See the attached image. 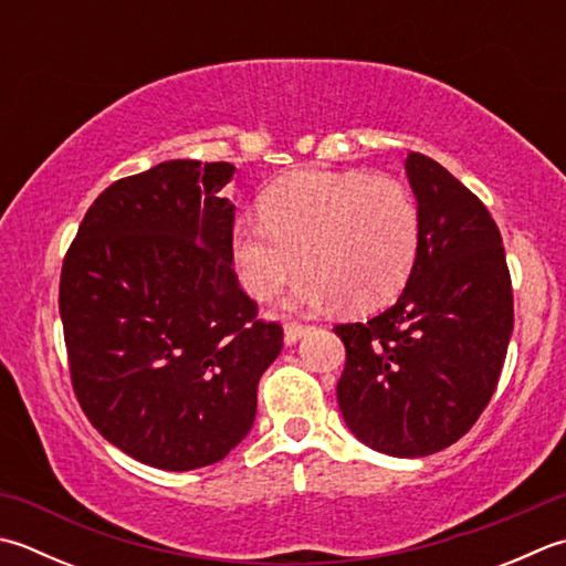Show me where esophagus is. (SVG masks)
Listing matches in <instances>:
<instances>
[{"label": "esophagus", "instance_id": "1", "mask_svg": "<svg viewBox=\"0 0 566 566\" xmlns=\"http://www.w3.org/2000/svg\"><path fill=\"white\" fill-rule=\"evenodd\" d=\"M308 331H312V326H304V324H286L284 328V343L286 346H292V343H296L298 338H304Z\"/></svg>", "mask_w": 566, "mask_h": 566}]
</instances>
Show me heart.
Here are the masks:
<instances>
[{"label":"heart","instance_id":"heart-1","mask_svg":"<svg viewBox=\"0 0 566 566\" xmlns=\"http://www.w3.org/2000/svg\"><path fill=\"white\" fill-rule=\"evenodd\" d=\"M419 238L422 218L400 181L365 171H302L272 188L262 216L238 220L232 260L240 284L260 302L306 264L312 270L284 298L290 312L336 302L348 312H373L405 290Z\"/></svg>","mask_w":566,"mask_h":566}]
</instances>
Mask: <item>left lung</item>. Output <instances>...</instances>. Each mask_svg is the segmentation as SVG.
I'll list each match as a JSON object with an SVG mask.
<instances>
[{
	"label": "left lung",
	"mask_w": 566,
	"mask_h": 566,
	"mask_svg": "<svg viewBox=\"0 0 566 566\" xmlns=\"http://www.w3.org/2000/svg\"><path fill=\"white\" fill-rule=\"evenodd\" d=\"M422 238L400 298L346 346L340 415L365 447L429 457L459 441L491 402L513 334L503 238L479 198L424 154L405 161Z\"/></svg>",
	"instance_id": "obj_1"
}]
</instances>
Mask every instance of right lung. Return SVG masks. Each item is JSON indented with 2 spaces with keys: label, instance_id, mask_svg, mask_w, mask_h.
I'll return each instance as SVG.
<instances>
[{
  "label": "right lung",
  "instance_id": "add662e5",
  "mask_svg": "<svg viewBox=\"0 0 566 566\" xmlns=\"http://www.w3.org/2000/svg\"><path fill=\"white\" fill-rule=\"evenodd\" d=\"M235 166L161 161L87 208L61 270L59 308L85 417L127 457L164 471L210 467L258 415L282 350L232 272Z\"/></svg>",
  "mask_w": 566,
  "mask_h": 566
}]
</instances>
